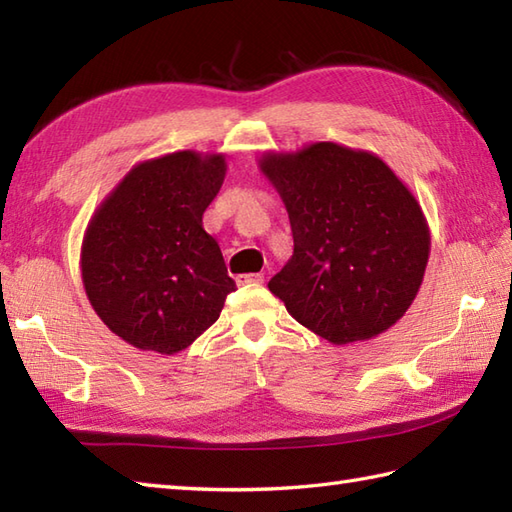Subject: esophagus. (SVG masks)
<instances>
[{
	"label": "esophagus",
	"instance_id": "34e87169",
	"mask_svg": "<svg viewBox=\"0 0 512 512\" xmlns=\"http://www.w3.org/2000/svg\"><path fill=\"white\" fill-rule=\"evenodd\" d=\"M237 284H264V275H239L237 277Z\"/></svg>",
	"mask_w": 512,
	"mask_h": 512
}]
</instances>
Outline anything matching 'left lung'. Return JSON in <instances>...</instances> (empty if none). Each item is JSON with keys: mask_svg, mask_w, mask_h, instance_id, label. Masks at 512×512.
<instances>
[{"mask_svg": "<svg viewBox=\"0 0 512 512\" xmlns=\"http://www.w3.org/2000/svg\"><path fill=\"white\" fill-rule=\"evenodd\" d=\"M295 250L268 281L290 317L332 345L376 339L411 308L431 233L416 195L367 149L310 143L264 151Z\"/></svg>", "mask_w": 512, "mask_h": 512, "instance_id": "obj_1", "label": "left lung"}]
</instances>
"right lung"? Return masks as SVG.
Returning a JSON list of instances; mask_svg holds the SVG:
<instances>
[{
    "instance_id": "right-lung-1",
    "label": "right lung",
    "mask_w": 512,
    "mask_h": 512,
    "mask_svg": "<svg viewBox=\"0 0 512 512\" xmlns=\"http://www.w3.org/2000/svg\"><path fill=\"white\" fill-rule=\"evenodd\" d=\"M224 178V154L182 149L138 162L96 206L81 244L83 288L101 321L136 350H187L235 290L202 226Z\"/></svg>"
}]
</instances>
